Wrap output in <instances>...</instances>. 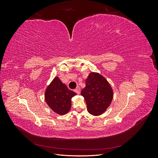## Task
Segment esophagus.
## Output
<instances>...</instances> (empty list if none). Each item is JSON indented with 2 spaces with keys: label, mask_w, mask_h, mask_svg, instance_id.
I'll list each match as a JSON object with an SVG mask.
<instances>
[{
  "label": "esophagus",
  "mask_w": 158,
  "mask_h": 158,
  "mask_svg": "<svg viewBox=\"0 0 158 158\" xmlns=\"http://www.w3.org/2000/svg\"><path fill=\"white\" fill-rule=\"evenodd\" d=\"M74 92L77 94H80V87H77L75 89H74Z\"/></svg>",
  "instance_id": "34e87169"
}]
</instances>
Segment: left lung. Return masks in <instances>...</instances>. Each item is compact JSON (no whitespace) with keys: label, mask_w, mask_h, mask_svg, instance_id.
<instances>
[{"label":"left lung","mask_w":158,"mask_h":158,"mask_svg":"<svg viewBox=\"0 0 158 158\" xmlns=\"http://www.w3.org/2000/svg\"><path fill=\"white\" fill-rule=\"evenodd\" d=\"M89 113L94 116L103 114L111 104L113 92L111 85L103 76L91 73L85 80V87L81 91Z\"/></svg>","instance_id":"left-lung-1"}]
</instances>
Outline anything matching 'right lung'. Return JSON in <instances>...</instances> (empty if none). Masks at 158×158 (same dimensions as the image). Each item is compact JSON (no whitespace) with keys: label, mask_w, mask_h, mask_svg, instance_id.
<instances>
[{"label":"right lung","mask_w":158,"mask_h":158,"mask_svg":"<svg viewBox=\"0 0 158 158\" xmlns=\"http://www.w3.org/2000/svg\"><path fill=\"white\" fill-rule=\"evenodd\" d=\"M76 95L74 92L68 89L59 77H55L45 90V99L52 111L60 115H64L70 111L71 99Z\"/></svg>","instance_id":"1"}]
</instances>
